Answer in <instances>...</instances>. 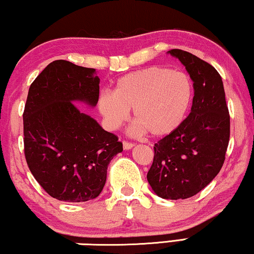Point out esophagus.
Segmentation results:
<instances>
[{
	"instance_id": "obj_1",
	"label": "esophagus",
	"mask_w": 254,
	"mask_h": 254,
	"mask_svg": "<svg viewBox=\"0 0 254 254\" xmlns=\"http://www.w3.org/2000/svg\"><path fill=\"white\" fill-rule=\"evenodd\" d=\"M133 146H134L133 142H128V141H126V140L123 141V148L124 149H131Z\"/></svg>"
}]
</instances>
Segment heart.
<instances>
[{"instance_id": "1", "label": "heart", "mask_w": 254, "mask_h": 254, "mask_svg": "<svg viewBox=\"0 0 254 254\" xmlns=\"http://www.w3.org/2000/svg\"><path fill=\"white\" fill-rule=\"evenodd\" d=\"M192 101L194 84L186 73L154 66L121 77L113 93L100 96L99 111L108 127L115 130L132 109L135 121L132 133L147 131L151 137L158 138L181 127Z\"/></svg>"}]
</instances>
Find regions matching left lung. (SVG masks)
Returning <instances> with one entry per match:
<instances>
[{
    "instance_id": "obj_1",
    "label": "left lung",
    "mask_w": 254,
    "mask_h": 254,
    "mask_svg": "<svg viewBox=\"0 0 254 254\" xmlns=\"http://www.w3.org/2000/svg\"><path fill=\"white\" fill-rule=\"evenodd\" d=\"M169 54L194 82V101L181 127L155 143L147 180L160 197L185 199L205 188L224 165L230 116L217 69L187 51L172 49Z\"/></svg>"
}]
</instances>
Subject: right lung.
I'll list each match as a JSON object with an SVG mask.
<instances>
[{
	"instance_id": "obj_1",
	"label": "right lung",
	"mask_w": 254,
	"mask_h": 254,
	"mask_svg": "<svg viewBox=\"0 0 254 254\" xmlns=\"http://www.w3.org/2000/svg\"><path fill=\"white\" fill-rule=\"evenodd\" d=\"M93 68L55 60L29 86L24 117L27 165L45 191L64 202H86L103 190L109 162L123 150L114 133L74 103L96 106Z\"/></svg>"
}]
</instances>
